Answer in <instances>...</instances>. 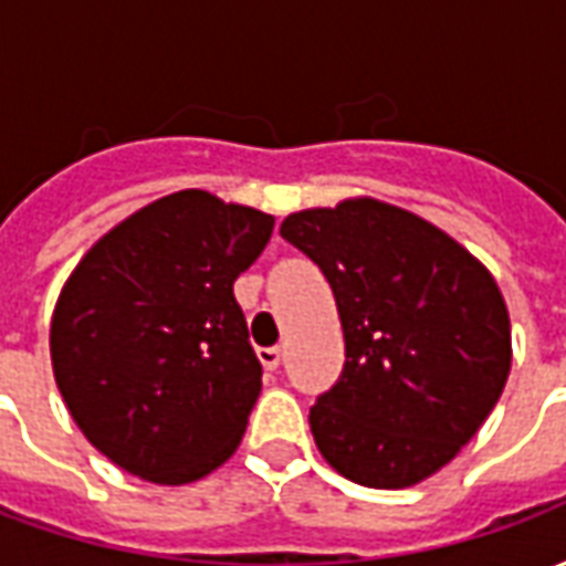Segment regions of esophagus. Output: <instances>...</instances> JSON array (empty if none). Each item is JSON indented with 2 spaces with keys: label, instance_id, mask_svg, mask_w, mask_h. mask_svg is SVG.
I'll return each mask as SVG.
<instances>
[{
  "label": "esophagus",
  "instance_id": "esophagus-1",
  "mask_svg": "<svg viewBox=\"0 0 566 566\" xmlns=\"http://www.w3.org/2000/svg\"><path fill=\"white\" fill-rule=\"evenodd\" d=\"M258 357H260V364H263L266 369H279L284 352L279 348V345H272V348H258Z\"/></svg>",
  "mask_w": 566,
  "mask_h": 566
}]
</instances>
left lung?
Wrapping results in <instances>:
<instances>
[{
	"mask_svg": "<svg viewBox=\"0 0 566 566\" xmlns=\"http://www.w3.org/2000/svg\"><path fill=\"white\" fill-rule=\"evenodd\" d=\"M282 235L331 282L345 367L308 412L336 473L409 488L475 437L512 367L510 312L494 275L412 211L379 199L294 211Z\"/></svg>",
	"mask_w": 566,
	"mask_h": 566,
	"instance_id": "obj_1",
	"label": "left lung"
}]
</instances>
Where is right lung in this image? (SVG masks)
I'll return each mask as SVG.
<instances>
[{
    "label": "right lung",
    "instance_id": "1",
    "mask_svg": "<svg viewBox=\"0 0 566 566\" xmlns=\"http://www.w3.org/2000/svg\"><path fill=\"white\" fill-rule=\"evenodd\" d=\"M275 218L178 190L96 242L51 318L56 388L120 470L187 485L242 442L260 367L233 282L266 248Z\"/></svg>",
    "mask_w": 566,
    "mask_h": 566
}]
</instances>
